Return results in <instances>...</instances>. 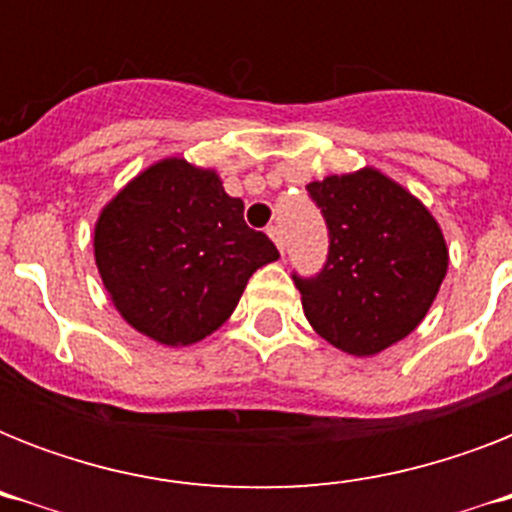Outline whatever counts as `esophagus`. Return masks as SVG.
<instances>
[{
	"label": "esophagus",
	"instance_id": "34e87169",
	"mask_svg": "<svg viewBox=\"0 0 512 512\" xmlns=\"http://www.w3.org/2000/svg\"><path fill=\"white\" fill-rule=\"evenodd\" d=\"M268 236H271L273 244H276V247H279L281 255H284V233H281L279 225H271V228H268Z\"/></svg>",
	"mask_w": 512,
	"mask_h": 512
}]
</instances>
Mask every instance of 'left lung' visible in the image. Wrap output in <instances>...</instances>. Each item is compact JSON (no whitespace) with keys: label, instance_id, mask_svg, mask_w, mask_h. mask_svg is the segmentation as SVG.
Wrapping results in <instances>:
<instances>
[{"label":"left lung","instance_id":"1","mask_svg":"<svg viewBox=\"0 0 512 512\" xmlns=\"http://www.w3.org/2000/svg\"><path fill=\"white\" fill-rule=\"evenodd\" d=\"M329 228V257L297 279L305 319L329 345L369 358L420 327L449 268L441 225L385 172L329 175L305 185Z\"/></svg>","mask_w":512,"mask_h":512}]
</instances>
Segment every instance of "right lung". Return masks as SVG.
<instances>
[{"instance_id":"1","label":"right lung","mask_w":512,"mask_h":512,"mask_svg":"<svg viewBox=\"0 0 512 512\" xmlns=\"http://www.w3.org/2000/svg\"><path fill=\"white\" fill-rule=\"evenodd\" d=\"M95 265L132 329L185 348L236 311L249 276L279 249L244 223L215 170L167 156L132 177L95 223Z\"/></svg>"}]
</instances>
